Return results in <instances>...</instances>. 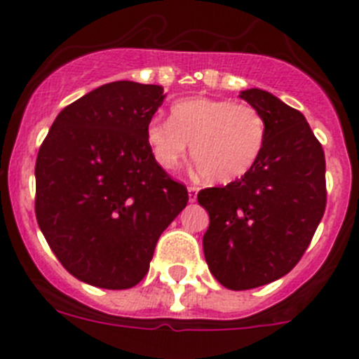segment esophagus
Masks as SVG:
<instances>
[{
	"label": "esophagus",
	"mask_w": 359,
	"mask_h": 359,
	"mask_svg": "<svg viewBox=\"0 0 359 359\" xmlns=\"http://www.w3.org/2000/svg\"><path fill=\"white\" fill-rule=\"evenodd\" d=\"M198 192H199V189H198V187L190 185V187H189V201H192V203H194L196 199H198Z\"/></svg>",
	"instance_id": "1"
}]
</instances>
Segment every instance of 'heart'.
<instances>
[{"mask_svg":"<svg viewBox=\"0 0 359 359\" xmlns=\"http://www.w3.org/2000/svg\"><path fill=\"white\" fill-rule=\"evenodd\" d=\"M268 136L262 113L231 98L189 97L170 107V120L152 118L145 140L161 169H176L190 158L210 183L228 185L244 177L261 158Z\"/></svg>","mask_w":359,"mask_h":359,"instance_id":"obj_1","label":"heart"}]
</instances>
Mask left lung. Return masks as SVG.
Here are the masks:
<instances>
[{"label": "left lung", "instance_id": "left-lung-1", "mask_svg": "<svg viewBox=\"0 0 359 359\" xmlns=\"http://www.w3.org/2000/svg\"><path fill=\"white\" fill-rule=\"evenodd\" d=\"M261 111L268 136L244 177L210 187L198 201L210 215L203 250L228 290H253L290 273L325 212V156L306 116L264 90L241 91Z\"/></svg>", "mask_w": 359, "mask_h": 359}]
</instances>
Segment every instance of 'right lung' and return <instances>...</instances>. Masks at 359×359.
Masks as SVG:
<instances>
[{"label": "right lung", "mask_w": 359, "mask_h": 359, "mask_svg": "<svg viewBox=\"0 0 359 359\" xmlns=\"http://www.w3.org/2000/svg\"><path fill=\"white\" fill-rule=\"evenodd\" d=\"M163 88L116 81L57 115L36 161V217L79 280L129 290L147 275L161 231L189 192L154 161L145 129Z\"/></svg>", "instance_id": "1"}]
</instances>
